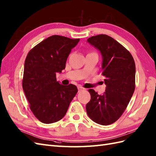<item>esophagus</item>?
<instances>
[{
	"instance_id": "1",
	"label": "esophagus",
	"mask_w": 156,
	"mask_h": 156,
	"mask_svg": "<svg viewBox=\"0 0 156 156\" xmlns=\"http://www.w3.org/2000/svg\"><path fill=\"white\" fill-rule=\"evenodd\" d=\"M78 91L80 92V91H81V90H84V88H83V87H82L81 86H78Z\"/></svg>"
}]
</instances>
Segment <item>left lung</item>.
<instances>
[{"label":"left lung","mask_w":156,"mask_h":156,"mask_svg":"<svg viewBox=\"0 0 156 156\" xmlns=\"http://www.w3.org/2000/svg\"><path fill=\"white\" fill-rule=\"evenodd\" d=\"M87 42L101 54L106 87L100 95L93 89L88 90L91 100L86 104V112L97 124L110 125L121 116L134 92L135 62L131 54L109 36H94Z\"/></svg>","instance_id":"left-lung-1"}]
</instances>
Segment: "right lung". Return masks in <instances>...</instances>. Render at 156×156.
<instances>
[{
  "label": "right lung",
  "mask_w": 156,
  "mask_h": 156,
  "mask_svg": "<svg viewBox=\"0 0 156 156\" xmlns=\"http://www.w3.org/2000/svg\"><path fill=\"white\" fill-rule=\"evenodd\" d=\"M79 41L51 36L34 47L26 58L23 88L32 113L42 123L60 120L76 94L77 87L60 84L56 74L65 69L68 57Z\"/></svg>",
  "instance_id": "obj_1"
}]
</instances>
